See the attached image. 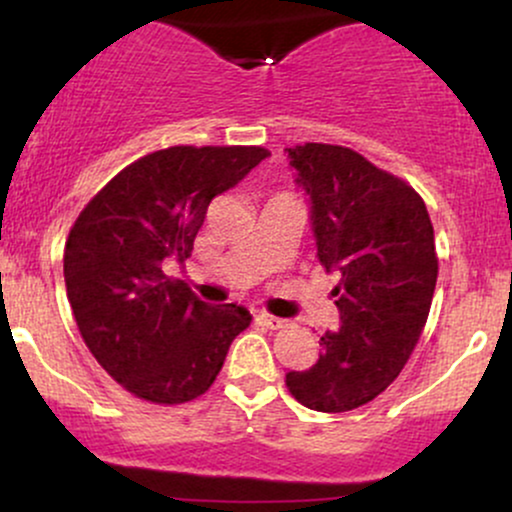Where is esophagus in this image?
Masks as SVG:
<instances>
[{
  "mask_svg": "<svg viewBox=\"0 0 512 512\" xmlns=\"http://www.w3.org/2000/svg\"><path fill=\"white\" fill-rule=\"evenodd\" d=\"M257 320H260L264 327H269V330H279V327L286 325V320H281V317L267 313V310H262V313L257 315Z\"/></svg>",
  "mask_w": 512,
  "mask_h": 512,
  "instance_id": "esophagus-1",
  "label": "esophagus"
}]
</instances>
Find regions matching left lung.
<instances>
[{"label":"left lung","instance_id":"obj_1","mask_svg":"<svg viewBox=\"0 0 512 512\" xmlns=\"http://www.w3.org/2000/svg\"><path fill=\"white\" fill-rule=\"evenodd\" d=\"M310 204L317 257L342 274L339 330L320 337L315 366L286 373L291 395L315 411H351L387 390L419 342L438 279L424 199L356 151L286 149Z\"/></svg>","mask_w":512,"mask_h":512}]
</instances>
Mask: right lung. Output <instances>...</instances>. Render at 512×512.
<instances>
[{
	"label": "right lung",
	"mask_w": 512,
	"mask_h": 512,
	"mask_svg": "<svg viewBox=\"0 0 512 512\" xmlns=\"http://www.w3.org/2000/svg\"><path fill=\"white\" fill-rule=\"evenodd\" d=\"M269 156L262 146H170L139 158L72 226L64 284L96 361L132 395L190 402L209 390L248 308L211 305L163 272L190 257L211 199Z\"/></svg>",
	"instance_id": "1"
}]
</instances>
